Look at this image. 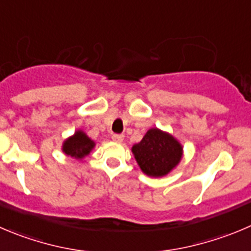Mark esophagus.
Masks as SVG:
<instances>
[{"instance_id": "esophagus-1", "label": "esophagus", "mask_w": 251, "mask_h": 251, "mask_svg": "<svg viewBox=\"0 0 251 251\" xmlns=\"http://www.w3.org/2000/svg\"><path fill=\"white\" fill-rule=\"evenodd\" d=\"M112 140L116 143H122L124 140V135L122 134H113L112 135Z\"/></svg>"}]
</instances>
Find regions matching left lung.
Wrapping results in <instances>:
<instances>
[{
	"instance_id": "left-lung-1",
	"label": "left lung",
	"mask_w": 251,
	"mask_h": 251,
	"mask_svg": "<svg viewBox=\"0 0 251 251\" xmlns=\"http://www.w3.org/2000/svg\"><path fill=\"white\" fill-rule=\"evenodd\" d=\"M140 170L150 177H164L180 164L183 147L173 134L150 128L143 139L132 147Z\"/></svg>"
}]
</instances>
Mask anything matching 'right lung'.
<instances>
[{"instance_id": "add662e5", "label": "right lung", "mask_w": 251, "mask_h": 251, "mask_svg": "<svg viewBox=\"0 0 251 251\" xmlns=\"http://www.w3.org/2000/svg\"><path fill=\"white\" fill-rule=\"evenodd\" d=\"M95 147H96V143L83 130L77 129L73 135L64 140L61 150L66 156L74 157L76 160H82L83 157L90 155Z\"/></svg>"}]
</instances>
